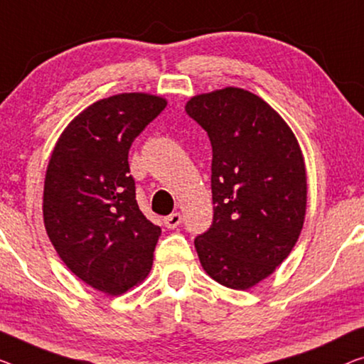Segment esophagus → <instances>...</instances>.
<instances>
[{
	"instance_id": "34e87169",
	"label": "esophagus",
	"mask_w": 364,
	"mask_h": 364,
	"mask_svg": "<svg viewBox=\"0 0 364 364\" xmlns=\"http://www.w3.org/2000/svg\"><path fill=\"white\" fill-rule=\"evenodd\" d=\"M181 219H183L181 214L180 213H175V214L165 217L164 224H165L166 229H176V227L181 224Z\"/></svg>"
}]
</instances>
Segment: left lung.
<instances>
[{"instance_id": "obj_1", "label": "left lung", "mask_w": 364, "mask_h": 364, "mask_svg": "<svg viewBox=\"0 0 364 364\" xmlns=\"http://www.w3.org/2000/svg\"><path fill=\"white\" fill-rule=\"evenodd\" d=\"M186 114L213 147L214 217L194 247L210 278L245 291L273 273L299 238L307 203L299 144L273 107L240 88L194 96Z\"/></svg>"}]
</instances>
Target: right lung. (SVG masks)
Returning <instances> with one entry per match:
<instances>
[{
  "instance_id": "right-lung-1",
  "label": "right lung",
  "mask_w": 364,
  "mask_h": 364,
  "mask_svg": "<svg viewBox=\"0 0 364 364\" xmlns=\"http://www.w3.org/2000/svg\"><path fill=\"white\" fill-rule=\"evenodd\" d=\"M165 107L145 93L96 101L68 124L48 161L47 235L81 281L111 296L149 274L161 234L139 209L129 150Z\"/></svg>"
}]
</instances>
